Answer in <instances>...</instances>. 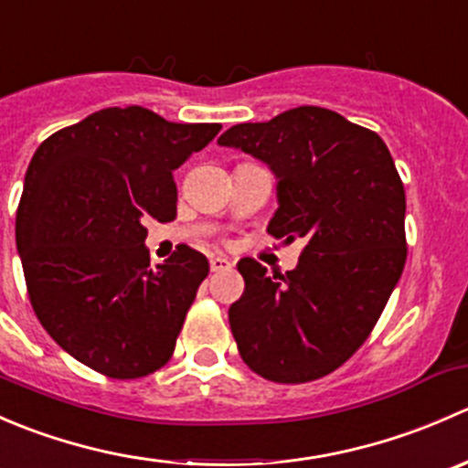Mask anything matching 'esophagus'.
Returning a JSON list of instances; mask_svg holds the SVG:
<instances>
[{
	"mask_svg": "<svg viewBox=\"0 0 468 468\" xmlns=\"http://www.w3.org/2000/svg\"><path fill=\"white\" fill-rule=\"evenodd\" d=\"M230 267H233V262H230L229 258H224V256H212L210 258L212 271H229Z\"/></svg>",
	"mask_w": 468,
	"mask_h": 468,
	"instance_id": "34e87169",
	"label": "esophagus"
}]
</instances>
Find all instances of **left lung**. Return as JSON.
I'll return each instance as SVG.
<instances>
[{"mask_svg":"<svg viewBox=\"0 0 468 468\" xmlns=\"http://www.w3.org/2000/svg\"><path fill=\"white\" fill-rule=\"evenodd\" d=\"M217 143L276 174L267 233L285 244L305 239L287 273L269 276L253 258L238 262L244 294L229 324L239 356L285 385L328 376L369 337L408 258L405 190L389 149L378 133L319 106L235 124Z\"/></svg>","mask_w":468,"mask_h":468,"instance_id":"1","label":"left lung"}]
</instances>
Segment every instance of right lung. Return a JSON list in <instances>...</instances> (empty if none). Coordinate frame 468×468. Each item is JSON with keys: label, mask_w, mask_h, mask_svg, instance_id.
I'll return each instance as SVG.
<instances>
[{"label": "right lung", "mask_w": 468, "mask_h": 468, "mask_svg": "<svg viewBox=\"0 0 468 468\" xmlns=\"http://www.w3.org/2000/svg\"><path fill=\"white\" fill-rule=\"evenodd\" d=\"M219 129L103 108L33 154L16 219L33 313L63 351L108 378H143L172 357L210 264L178 244L151 269L144 221L176 217L174 169Z\"/></svg>", "instance_id": "obj_1"}]
</instances>
